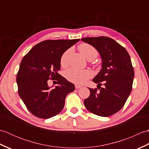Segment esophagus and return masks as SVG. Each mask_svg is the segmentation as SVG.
Segmentation results:
<instances>
[{
	"label": "esophagus",
	"mask_w": 149,
	"mask_h": 149,
	"mask_svg": "<svg viewBox=\"0 0 149 149\" xmlns=\"http://www.w3.org/2000/svg\"><path fill=\"white\" fill-rule=\"evenodd\" d=\"M75 87L76 89H79V88H82V86H81V85H78V84H75Z\"/></svg>",
	"instance_id": "1"
}]
</instances>
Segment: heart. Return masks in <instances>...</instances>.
<instances>
[{
    "instance_id": "1",
    "label": "heart",
    "mask_w": 149,
    "mask_h": 149,
    "mask_svg": "<svg viewBox=\"0 0 149 149\" xmlns=\"http://www.w3.org/2000/svg\"><path fill=\"white\" fill-rule=\"evenodd\" d=\"M78 49L85 58L89 60L95 59L98 56L97 50L89 43H83L80 44L78 46ZM70 52V49L66 50L61 57L60 64L63 67H65L68 65V57ZM65 76L66 79L72 83L81 84L92 76V72L90 70H79L72 68L65 72Z\"/></svg>"
}]
</instances>
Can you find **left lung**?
<instances>
[{
  "instance_id": "8db88e82",
  "label": "left lung",
  "mask_w": 149,
  "mask_h": 149,
  "mask_svg": "<svg viewBox=\"0 0 149 149\" xmlns=\"http://www.w3.org/2000/svg\"><path fill=\"white\" fill-rule=\"evenodd\" d=\"M102 58V69L93 81L97 88H89L90 96L84 100L86 108L95 115L109 116L121 109L130 95L134 72L129 53L115 40L106 36L84 38ZM103 84L104 88L100 86ZM99 89L100 91L97 90Z\"/></svg>"
}]
</instances>
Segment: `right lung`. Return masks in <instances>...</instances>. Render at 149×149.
Returning <instances> with one entry per match:
<instances>
[{
    "instance_id": "right-lung-1",
    "label": "right lung",
    "mask_w": 149,
    "mask_h": 149,
    "mask_svg": "<svg viewBox=\"0 0 149 149\" xmlns=\"http://www.w3.org/2000/svg\"><path fill=\"white\" fill-rule=\"evenodd\" d=\"M79 40L43 41L22 59L17 75L18 91L33 115L47 119L63 109L66 97L74 91L75 86L58 74L60 59L66 50ZM49 80H57L58 86L51 89L48 86Z\"/></svg>"
}]
</instances>
